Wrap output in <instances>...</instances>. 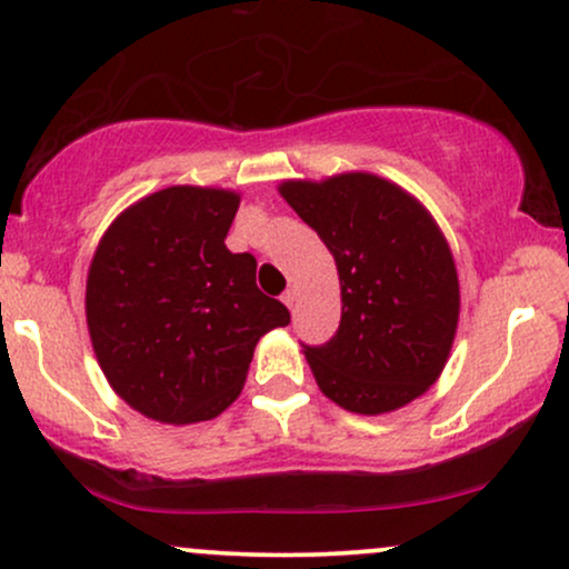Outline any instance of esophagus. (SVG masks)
<instances>
[{"label":"esophagus","mask_w":569,"mask_h":569,"mask_svg":"<svg viewBox=\"0 0 569 569\" xmlns=\"http://www.w3.org/2000/svg\"><path fill=\"white\" fill-rule=\"evenodd\" d=\"M280 299H283L286 307H293V302H297V289H286V293Z\"/></svg>","instance_id":"obj_1"}]
</instances>
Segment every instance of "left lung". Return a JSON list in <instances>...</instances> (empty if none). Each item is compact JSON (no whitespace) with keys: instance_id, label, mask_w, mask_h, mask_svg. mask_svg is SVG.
Masks as SVG:
<instances>
[{"instance_id":"left-lung-1","label":"left lung","mask_w":569,"mask_h":569,"mask_svg":"<svg viewBox=\"0 0 569 569\" xmlns=\"http://www.w3.org/2000/svg\"><path fill=\"white\" fill-rule=\"evenodd\" d=\"M280 194L335 253L342 318L326 345H305L323 396L358 415L415 401L452 350L460 283L439 224L393 181L339 173L283 181Z\"/></svg>"}]
</instances>
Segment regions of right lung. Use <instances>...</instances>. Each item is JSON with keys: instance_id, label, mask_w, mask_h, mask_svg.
<instances>
[{"instance_id": "right-lung-1", "label": "right lung", "mask_w": 569, "mask_h": 569, "mask_svg": "<svg viewBox=\"0 0 569 569\" xmlns=\"http://www.w3.org/2000/svg\"><path fill=\"white\" fill-rule=\"evenodd\" d=\"M240 194L168 187L126 208L90 262L84 316L122 401L171 426L213 420L243 390L259 337L291 321L224 246Z\"/></svg>"}]
</instances>
